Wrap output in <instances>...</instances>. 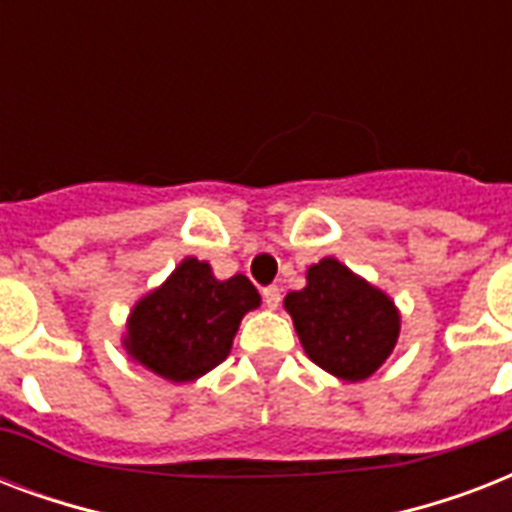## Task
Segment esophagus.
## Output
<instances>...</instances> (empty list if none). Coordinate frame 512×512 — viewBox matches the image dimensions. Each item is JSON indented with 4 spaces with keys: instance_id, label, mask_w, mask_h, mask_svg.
Here are the masks:
<instances>
[{
    "instance_id": "1",
    "label": "esophagus",
    "mask_w": 512,
    "mask_h": 512,
    "mask_svg": "<svg viewBox=\"0 0 512 512\" xmlns=\"http://www.w3.org/2000/svg\"><path fill=\"white\" fill-rule=\"evenodd\" d=\"M263 300H265V305L271 308V311H276V308H279V303H281V289L279 287H265L263 289Z\"/></svg>"
}]
</instances>
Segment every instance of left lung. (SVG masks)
I'll return each mask as SVG.
<instances>
[{
    "instance_id": "obj_1",
    "label": "left lung",
    "mask_w": 512,
    "mask_h": 512,
    "mask_svg": "<svg viewBox=\"0 0 512 512\" xmlns=\"http://www.w3.org/2000/svg\"><path fill=\"white\" fill-rule=\"evenodd\" d=\"M284 308L308 358L345 382L372 377L401 332L396 303L335 257L311 265L305 287L289 292Z\"/></svg>"
}]
</instances>
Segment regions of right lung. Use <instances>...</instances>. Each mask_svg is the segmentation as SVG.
<instances>
[{
	"mask_svg": "<svg viewBox=\"0 0 512 512\" xmlns=\"http://www.w3.org/2000/svg\"><path fill=\"white\" fill-rule=\"evenodd\" d=\"M255 308L260 292L247 276L220 281L207 260L185 257L164 284L135 303L122 345L135 364L183 385L223 364L241 319Z\"/></svg>",
	"mask_w": 512,
	"mask_h": 512,
	"instance_id": "1",
	"label": "right lung"
}]
</instances>
